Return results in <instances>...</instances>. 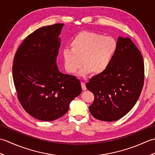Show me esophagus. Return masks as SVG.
I'll return each mask as SVG.
<instances>
[{
    "mask_svg": "<svg viewBox=\"0 0 155 155\" xmlns=\"http://www.w3.org/2000/svg\"><path fill=\"white\" fill-rule=\"evenodd\" d=\"M81 87L82 88H83V91H86L87 90V87H86V84L84 83V82H82L81 83Z\"/></svg>",
    "mask_w": 155,
    "mask_h": 155,
    "instance_id": "1",
    "label": "esophagus"
}]
</instances>
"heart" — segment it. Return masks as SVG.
<instances>
[{"label":"heart","mask_w":155,"mask_h":155,"mask_svg":"<svg viewBox=\"0 0 155 155\" xmlns=\"http://www.w3.org/2000/svg\"><path fill=\"white\" fill-rule=\"evenodd\" d=\"M117 47V41L113 37L82 31L72 40L71 49L66 48L62 52L65 70L75 74L83 64V74L103 73L113 61Z\"/></svg>","instance_id":"1"}]
</instances>
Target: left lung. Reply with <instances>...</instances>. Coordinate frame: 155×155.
Returning <instances> with one entry per match:
<instances>
[{
  "instance_id": "obj_1",
  "label": "left lung",
  "mask_w": 155,
  "mask_h": 155,
  "mask_svg": "<svg viewBox=\"0 0 155 155\" xmlns=\"http://www.w3.org/2000/svg\"><path fill=\"white\" fill-rule=\"evenodd\" d=\"M117 51L103 73L91 78L86 86L94 95L90 113L98 120L112 122L126 115L143 89L144 66L142 54L129 37H118Z\"/></svg>"
}]
</instances>
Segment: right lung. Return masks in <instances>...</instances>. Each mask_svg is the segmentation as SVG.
<instances>
[{
  "instance_id": "1",
  "label": "right lung",
  "mask_w": 155,
  "mask_h": 155,
  "mask_svg": "<svg viewBox=\"0 0 155 155\" xmlns=\"http://www.w3.org/2000/svg\"><path fill=\"white\" fill-rule=\"evenodd\" d=\"M63 24L37 29L20 45L13 61L12 77L17 98L37 119L51 121L63 116L82 92L80 81L58 71L57 57Z\"/></svg>"
}]
</instances>
